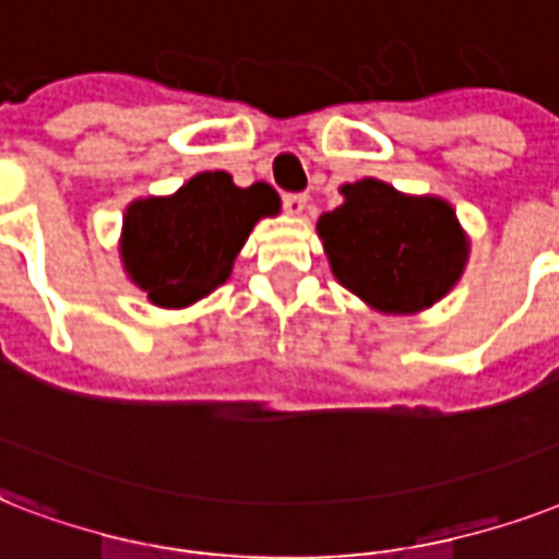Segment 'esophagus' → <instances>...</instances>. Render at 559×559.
I'll list each match as a JSON object with an SVG mask.
<instances>
[{
  "mask_svg": "<svg viewBox=\"0 0 559 559\" xmlns=\"http://www.w3.org/2000/svg\"><path fill=\"white\" fill-rule=\"evenodd\" d=\"M283 203L285 210H288V215H302V212L309 210V198H306V194H285Z\"/></svg>",
  "mask_w": 559,
  "mask_h": 559,
  "instance_id": "1",
  "label": "esophagus"
}]
</instances>
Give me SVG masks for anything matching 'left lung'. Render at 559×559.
<instances>
[{
    "label": "left lung",
    "mask_w": 559,
    "mask_h": 559,
    "mask_svg": "<svg viewBox=\"0 0 559 559\" xmlns=\"http://www.w3.org/2000/svg\"><path fill=\"white\" fill-rule=\"evenodd\" d=\"M344 203L318 218L332 276L382 314H419L464 276L469 236L452 203L405 194L365 177L341 186Z\"/></svg>",
    "instance_id": "left-lung-1"
}]
</instances>
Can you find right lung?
<instances>
[{"label": "right lung", "mask_w": 559, "mask_h": 559, "mask_svg": "<svg viewBox=\"0 0 559 559\" xmlns=\"http://www.w3.org/2000/svg\"><path fill=\"white\" fill-rule=\"evenodd\" d=\"M267 215H280V194L267 183L241 189L227 171H201L175 194L136 198L119 236L124 274L159 309H186L230 280Z\"/></svg>", "instance_id": "right-lung-1"}]
</instances>
